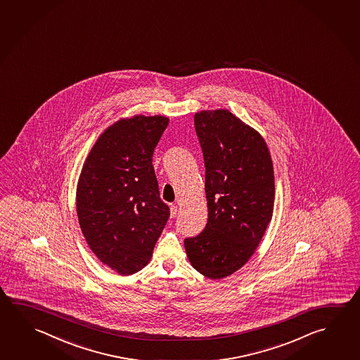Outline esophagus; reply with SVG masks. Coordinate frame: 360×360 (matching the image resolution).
<instances>
[{
	"label": "esophagus",
	"mask_w": 360,
	"mask_h": 360,
	"mask_svg": "<svg viewBox=\"0 0 360 360\" xmlns=\"http://www.w3.org/2000/svg\"><path fill=\"white\" fill-rule=\"evenodd\" d=\"M178 212V207L176 206V205H172L171 206V217L173 219V217H176V214H177Z\"/></svg>",
	"instance_id": "34e87169"
}]
</instances>
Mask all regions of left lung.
<instances>
[{"label":"left lung","instance_id":"left-lung-1","mask_svg":"<svg viewBox=\"0 0 360 360\" xmlns=\"http://www.w3.org/2000/svg\"><path fill=\"white\" fill-rule=\"evenodd\" d=\"M195 127L206 167L208 220L184 248L195 271L221 279L252 258L271 222L273 162L264 138L229 110L197 112Z\"/></svg>","mask_w":360,"mask_h":360}]
</instances>
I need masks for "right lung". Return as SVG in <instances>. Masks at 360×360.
I'll list each match as a JSON object with an SVG mask.
<instances>
[{
  "label": "right lung",
  "mask_w": 360,
  "mask_h": 360,
  "mask_svg": "<svg viewBox=\"0 0 360 360\" xmlns=\"http://www.w3.org/2000/svg\"><path fill=\"white\" fill-rule=\"evenodd\" d=\"M169 124L155 115L120 119L98 136L77 184L78 222L91 250L121 276L143 269L169 217L153 153Z\"/></svg>",
  "instance_id": "obj_1"
}]
</instances>
